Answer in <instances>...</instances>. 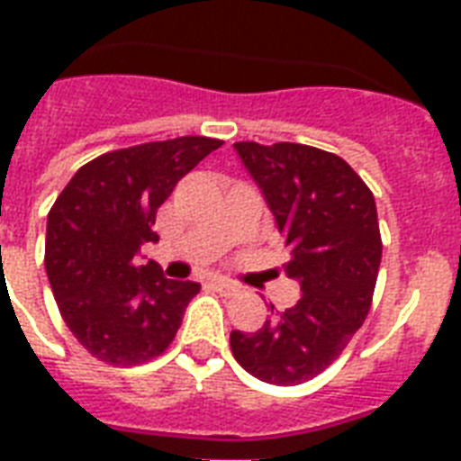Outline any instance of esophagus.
<instances>
[{
    "label": "esophagus",
    "mask_w": 461,
    "mask_h": 461,
    "mask_svg": "<svg viewBox=\"0 0 461 461\" xmlns=\"http://www.w3.org/2000/svg\"><path fill=\"white\" fill-rule=\"evenodd\" d=\"M212 287H215L217 292L224 296H234L239 292V285H234V282H230V280H222V277L212 280Z\"/></svg>",
    "instance_id": "34e87169"
}]
</instances>
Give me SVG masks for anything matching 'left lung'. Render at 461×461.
Returning a JSON list of instances; mask_svg holds the SVG:
<instances>
[{"label":"left lung","mask_w":461,"mask_h":461,"mask_svg":"<svg viewBox=\"0 0 461 461\" xmlns=\"http://www.w3.org/2000/svg\"><path fill=\"white\" fill-rule=\"evenodd\" d=\"M234 150L275 215L289 251L285 273L302 296L256 332L231 330V354L263 383L299 385L342 354L368 315L383 256L375 198L321 148L241 140Z\"/></svg>","instance_id":"obj_1"}]
</instances>
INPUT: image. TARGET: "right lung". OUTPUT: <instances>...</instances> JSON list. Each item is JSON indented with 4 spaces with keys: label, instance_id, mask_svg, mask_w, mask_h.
Segmentation results:
<instances>
[{
    "label": "right lung",
    "instance_id": "add662e5",
    "mask_svg": "<svg viewBox=\"0 0 461 461\" xmlns=\"http://www.w3.org/2000/svg\"><path fill=\"white\" fill-rule=\"evenodd\" d=\"M222 140L181 136L104 153L83 165L47 215L45 270L59 313L95 358L136 366L172 344L201 285L167 280L136 256L176 181Z\"/></svg>",
    "mask_w": 461,
    "mask_h": 461
}]
</instances>
